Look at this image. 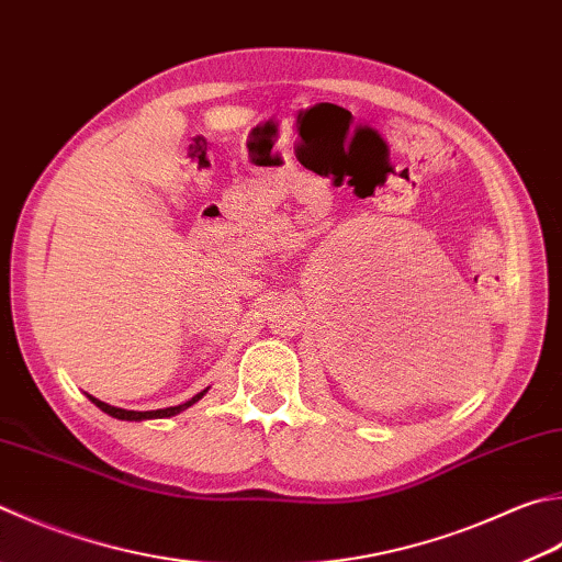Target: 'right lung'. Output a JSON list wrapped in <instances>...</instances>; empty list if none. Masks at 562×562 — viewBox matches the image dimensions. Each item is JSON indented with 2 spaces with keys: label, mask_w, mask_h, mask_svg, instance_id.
Listing matches in <instances>:
<instances>
[{
  "label": "right lung",
  "mask_w": 562,
  "mask_h": 562,
  "mask_svg": "<svg viewBox=\"0 0 562 562\" xmlns=\"http://www.w3.org/2000/svg\"><path fill=\"white\" fill-rule=\"evenodd\" d=\"M205 394H207V389H203V391H200V394H195L193 398L186 401V404L168 406V408H156V411H126V408H116V406L104 404V401L94 398V396H90V394H88V398L92 401L94 406L108 413V416H112V418H120V420H151V418H171V416H176V413H181V411L193 406L195 401H200Z\"/></svg>",
  "instance_id": "1"
}]
</instances>
